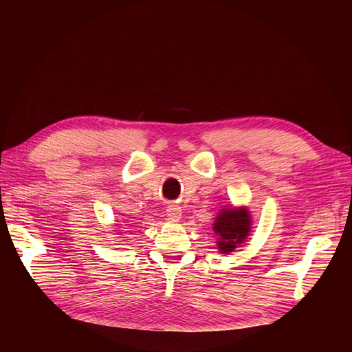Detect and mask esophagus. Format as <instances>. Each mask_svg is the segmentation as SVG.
I'll use <instances>...</instances> for the list:
<instances>
[{
    "instance_id": "1",
    "label": "esophagus",
    "mask_w": 352,
    "mask_h": 352,
    "mask_svg": "<svg viewBox=\"0 0 352 352\" xmlns=\"http://www.w3.org/2000/svg\"><path fill=\"white\" fill-rule=\"evenodd\" d=\"M166 212H167V217L172 221H177L180 219V216H182V210H180L179 206H175V204L168 206Z\"/></svg>"
}]
</instances>
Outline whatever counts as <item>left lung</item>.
<instances>
[{"mask_svg":"<svg viewBox=\"0 0 352 352\" xmlns=\"http://www.w3.org/2000/svg\"><path fill=\"white\" fill-rule=\"evenodd\" d=\"M252 229V217L248 207H223L212 223L216 245L220 254H230L238 245L248 239Z\"/></svg>","mask_w":352,"mask_h":352,"instance_id":"1","label":"left lung"}]
</instances>
